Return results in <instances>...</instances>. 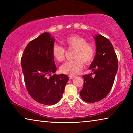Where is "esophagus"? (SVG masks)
I'll use <instances>...</instances> for the list:
<instances>
[{"mask_svg": "<svg viewBox=\"0 0 133 133\" xmlns=\"http://www.w3.org/2000/svg\"><path fill=\"white\" fill-rule=\"evenodd\" d=\"M76 77V76H69V79H73V78H75Z\"/></svg>", "mask_w": 133, "mask_h": 133, "instance_id": "esophagus-1", "label": "esophagus"}]
</instances>
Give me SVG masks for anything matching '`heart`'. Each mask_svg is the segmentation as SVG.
<instances>
[{"instance_id": "obj_1", "label": "heart", "mask_w": 133, "mask_h": 133, "mask_svg": "<svg viewBox=\"0 0 133 133\" xmlns=\"http://www.w3.org/2000/svg\"><path fill=\"white\" fill-rule=\"evenodd\" d=\"M63 43L67 48L75 49L73 53L74 60L65 62L60 67L62 73L74 76L80 73L83 67V62L85 64L90 63L95 55V49L93 44L87 42L85 38L80 36L73 35L66 37ZM52 55L58 62L64 59L65 49L59 44H55L52 48Z\"/></svg>"}]
</instances>
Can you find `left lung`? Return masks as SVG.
Listing matches in <instances>:
<instances>
[{
    "label": "left lung",
    "instance_id": "obj_1",
    "mask_svg": "<svg viewBox=\"0 0 133 133\" xmlns=\"http://www.w3.org/2000/svg\"><path fill=\"white\" fill-rule=\"evenodd\" d=\"M96 53L89 69L93 73L83 76L84 78L80 97L87 103L102 100L109 93L118 70V60L113 46L107 38L101 35L94 37Z\"/></svg>",
    "mask_w": 133,
    "mask_h": 133
}]
</instances>
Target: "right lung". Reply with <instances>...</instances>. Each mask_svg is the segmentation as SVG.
I'll use <instances>...</instances> for the list:
<instances>
[{
    "label": "right lung",
    "instance_id": "add662e5",
    "mask_svg": "<svg viewBox=\"0 0 133 133\" xmlns=\"http://www.w3.org/2000/svg\"><path fill=\"white\" fill-rule=\"evenodd\" d=\"M55 41L49 33H42L27 45L21 58L27 90L35 101L45 105L59 102L69 80L63 74L51 76L57 70L51 51Z\"/></svg>",
    "mask_w": 133,
    "mask_h": 133
}]
</instances>
